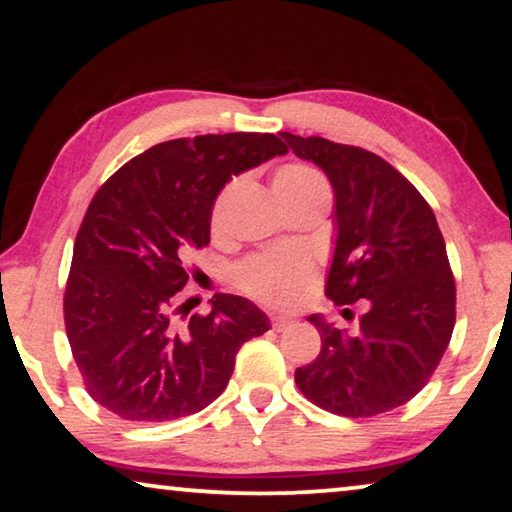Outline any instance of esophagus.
Listing matches in <instances>:
<instances>
[{
	"mask_svg": "<svg viewBox=\"0 0 512 512\" xmlns=\"http://www.w3.org/2000/svg\"><path fill=\"white\" fill-rule=\"evenodd\" d=\"M289 324H292V319H289V317H282V315H273V317H271L273 331H285Z\"/></svg>",
	"mask_w": 512,
	"mask_h": 512,
	"instance_id": "obj_1",
	"label": "esophagus"
}]
</instances>
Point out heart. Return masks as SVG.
<instances>
[{
    "label": "heart",
    "instance_id": "1",
    "mask_svg": "<svg viewBox=\"0 0 512 512\" xmlns=\"http://www.w3.org/2000/svg\"><path fill=\"white\" fill-rule=\"evenodd\" d=\"M236 188V181L227 183L220 190L211 209L213 227L220 225L225 216L227 202ZM273 193L285 207L292 204L308 202V200H329L331 188L329 181L317 167L308 163H289L280 167L273 177ZM241 289H246L255 299L278 305V308H289V305L299 303L303 299L305 289L310 280V264L299 255L273 253V255H257L250 257L246 264L236 273Z\"/></svg>",
    "mask_w": 512,
    "mask_h": 512
}]
</instances>
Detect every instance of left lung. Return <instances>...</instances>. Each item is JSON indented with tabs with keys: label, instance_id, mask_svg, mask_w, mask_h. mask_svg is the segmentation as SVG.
Returning a JSON list of instances; mask_svg holds the SVG:
<instances>
[{
	"label": "left lung",
	"instance_id": "left-lung-1",
	"mask_svg": "<svg viewBox=\"0 0 512 512\" xmlns=\"http://www.w3.org/2000/svg\"><path fill=\"white\" fill-rule=\"evenodd\" d=\"M280 135L333 186L338 236L326 296L368 305L356 333L308 317L322 349L294 381L331 414H384L423 391L451 342L455 280L444 236L425 197L384 158L315 135Z\"/></svg>",
	"mask_w": 512,
	"mask_h": 512
}]
</instances>
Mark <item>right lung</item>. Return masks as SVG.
Instances as JSON below:
<instances>
[{
	"label": "right lung",
	"mask_w": 512,
	"mask_h": 512,
	"mask_svg": "<svg viewBox=\"0 0 512 512\" xmlns=\"http://www.w3.org/2000/svg\"><path fill=\"white\" fill-rule=\"evenodd\" d=\"M287 154L271 133L160 142L98 188L73 246L64 322L87 393L114 416L160 423L225 391L243 342L269 319L243 296L216 294L190 315L179 292L190 250L209 243L211 209L234 174Z\"/></svg>",
	"instance_id": "obj_1"
}]
</instances>
